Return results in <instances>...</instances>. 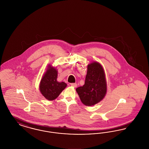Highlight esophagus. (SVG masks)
I'll use <instances>...</instances> for the list:
<instances>
[{"label":"esophagus","mask_w":149,"mask_h":149,"mask_svg":"<svg viewBox=\"0 0 149 149\" xmlns=\"http://www.w3.org/2000/svg\"><path fill=\"white\" fill-rule=\"evenodd\" d=\"M70 85H71L72 86L74 87V88H76V87L77 86V84H76V83H71Z\"/></svg>","instance_id":"obj_1"}]
</instances>
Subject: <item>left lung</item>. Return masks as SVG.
Instances as JSON below:
<instances>
[{"mask_svg": "<svg viewBox=\"0 0 149 149\" xmlns=\"http://www.w3.org/2000/svg\"><path fill=\"white\" fill-rule=\"evenodd\" d=\"M81 102L87 106L98 103L107 92L106 80L103 68L97 62L88 65L85 84L76 89Z\"/></svg>", "mask_w": 149, "mask_h": 149, "instance_id": "left-lung-1", "label": "left lung"}]
</instances>
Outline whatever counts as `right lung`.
<instances>
[{
    "mask_svg": "<svg viewBox=\"0 0 149 149\" xmlns=\"http://www.w3.org/2000/svg\"><path fill=\"white\" fill-rule=\"evenodd\" d=\"M57 71L51 65L49 66L40 84V90L43 95L49 100L56 99L66 87L67 84L64 82L57 81Z\"/></svg>",
    "mask_w": 149,
    "mask_h": 149,
    "instance_id": "1",
    "label": "right lung"
}]
</instances>
